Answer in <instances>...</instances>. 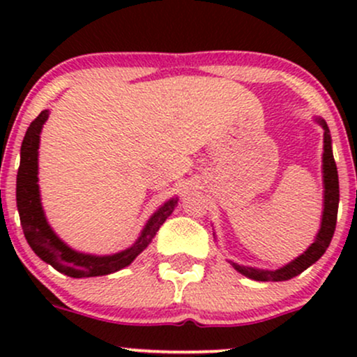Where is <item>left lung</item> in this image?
I'll return each mask as SVG.
<instances>
[{
    "label": "left lung",
    "mask_w": 357,
    "mask_h": 357,
    "mask_svg": "<svg viewBox=\"0 0 357 357\" xmlns=\"http://www.w3.org/2000/svg\"><path fill=\"white\" fill-rule=\"evenodd\" d=\"M315 122H319L324 129V154H322L324 211H322L321 230H319L317 236H315L314 243L310 245L302 255H298L296 260H292L290 264H287L284 267L277 270H261V268L245 267V265H238L235 264V261H230L236 272H240L241 275L252 278V280H258V282L290 280V278L297 277L298 273H302L305 268H309L310 265L315 264V261L326 253L331 240H333V235L335 230V221H337V208H339L337 166H335V161H334L333 141H331L329 127H327L326 121L321 117H315Z\"/></svg>",
    "instance_id": "8db88e82"
}]
</instances>
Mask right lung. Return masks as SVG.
Returning a JSON list of instances; mask_svg holds the SVG:
<instances>
[{
  "instance_id": "obj_1",
  "label": "right lung",
  "mask_w": 357,
  "mask_h": 357,
  "mask_svg": "<svg viewBox=\"0 0 357 357\" xmlns=\"http://www.w3.org/2000/svg\"><path fill=\"white\" fill-rule=\"evenodd\" d=\"M47 119L48 110H42L40 116L31 122L24 134L22 153H20L22 159H20V169L16 176V206H18L24 238L43 261L50 264L53 268L68 277H99L117 272V270L132 264L134 258L153 241L161 225L174 211L178 198H171L151 216L136 243L127 250L114 253V255L99 257L70 248L52 230L45 218L42 202H40L38 147L40 132H42V127Z\"/></svg>"
}]
</instances>
